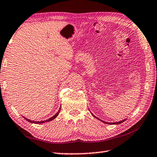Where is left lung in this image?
I'll list each match as a JSON object with an SVG mask.
<instances>
[{"label": "left lung", "instance_id": "1", "mask_svg": "<svg viewBox=\"0 0 157 157\" xmlns=\"http://www.w3.org/2000/svg\"><path fill=\"white\" fill-rule=\"evenodd\" d=\"M93 116H94V115H93ZM94 117H95V116H94ZM95 118H96V117H95ZM98 119V120H100V121H102V120H100V119H99V118H97ZM124 121H125V120H123V121H119V122H116V123H107V122H105V121H102L103 122V123H106V124H120V123H123V122H124Z\"/></svg>", "mask_w": 157, "mask_h": 157}]
</instances>
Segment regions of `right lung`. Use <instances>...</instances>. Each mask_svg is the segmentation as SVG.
Listing matches in <instances>:
<instances>
[{
	"label": "right lung",
	"instance_id": "right-lung-1",
	"mask_svg": "<svg viewBox=\"0 0 157 157\" xmlns=\"http://www.w3.org/2000/svg\"><path fill=\"white\" fill-rule=\"evenodd\" d=\"M61 109V108H60ZM60 109H59V110L58 111V112L55 114V116H53L52 117H51V118H49V119H48V120H46V121H30V119H28V118H25V117H23V118H24L26 121H28V122H30V123H35V124H41V123H46V122H49V121H52V120H53V119H55V118H56V117L59 115V111H60Z\"/></svg>",
	"mask_w": 157,
	"mask_h": 157
}]
</instances>
